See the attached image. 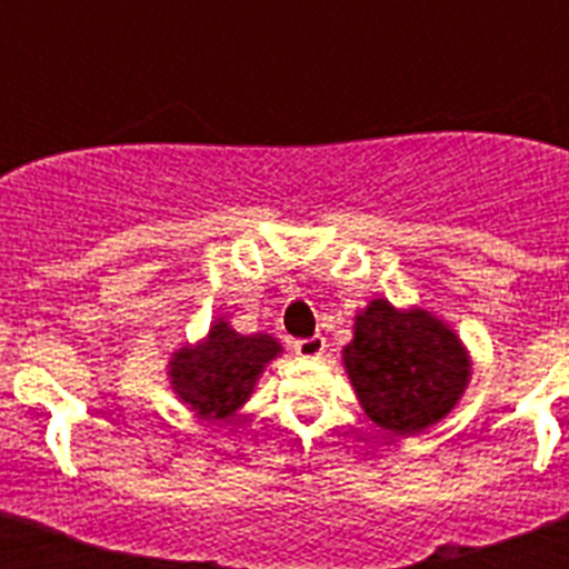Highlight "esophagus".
<instances>
[{"label": "esophagus", "mask_w": 569, "mask_h": 569, "mask_svg": "<svg viewBox=\"0 0 569 569\" xmlns=\"http://www.w3.org/2000/svg\"><path fill=\"white\" fill-rule=\"evenodd\" d=\"M325 347H328L325 336H310V339L293 341L296 356H301V359H319V356L325 353Z\"/></svg>", "instance_id": "1"}]
</instances>
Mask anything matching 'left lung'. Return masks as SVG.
Listing matches in <instances>:
<instances>
[{
	"mask_svg": "<svg viewBox=\"0 0 569 569\" xmlns=\"http://www.w3.org/2000/svg\"><path fill=\"white\" fill-rule=\"evenodd\" d=\"M345 365L365 413L401 436L421 433L445 419L470 376L453 330L427 310L399 313L385 299L370 301L356 319Z\"/></svg>",
	"mask_w": 569,
	"mask_h": 569,
	"instance_id": "left-lung-1",
	"label": "left lung"
}]
</instances>
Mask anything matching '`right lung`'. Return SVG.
Segmentation results:
<instances>
[{
  "label": "right lung",
  "mask_w": 569,
  "mask_h": 569,
  "mask_svg": "<svg viewBox=\"0 0 569 569\" xmlns=\"http://www.w3.org/2000/svg\"><path fill=\"white\" fill-rule=\"evenodd\" d=\"M279 350L270 336H239L228 321H216L204 345L173 353L170 385L202 419H228L248 401L256 376Z\"/></svg>",
  "instance_id": "1"
}]
</instances>
